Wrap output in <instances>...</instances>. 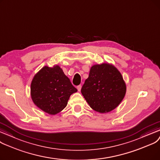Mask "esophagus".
<instances>
[{"label":"esophagus","mask_w":160,"mask_h":160,"mask_svg":"<svg viewBox=\"0 0 160 160\" xmlns=\"http://www.w3.org/2000/svg\"><path fill=\"white\" fill-rule=\"evenodd\" d=\"M81 88H82V86H81V85H79V86H78V87H77V88H78V90L79 92H80V91H81Z\"/></svg>","instance_id":"1"}]
</instances>
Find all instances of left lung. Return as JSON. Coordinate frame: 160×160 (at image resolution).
I'll return each instance as SVG.
<instances>
[{"mask_svg":"<svg viewBox=\"0 0 160 160\" xmlns=\"http://www.w3.org/2000/svg\"><path fill=\"white\" fill-rule=\"evenodd\" d=\"M126 92L122 75L115 66L109 63L91 67L88 78L81 88V93L90 107L100 113L117 108Z\"/></svg>","mask_w":160,"mask_h":160,"instance_id":"left-lung-1","label":"left lung"}]
</instances>
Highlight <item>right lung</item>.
I'll return each mask as SVG.
<instances>
[{"mask_svg": "<svg viewBox=\"0 0 160 160\" xmlns=\"http://www.w3.org/2000/svg\"><path fill=\"white\" fill-rule=\"evenodd\" d=\"M77 91L58 65L43 67L35 74L30 85L34 103L51 115L62 111L70 96Z\"/></svg>", "mask_w": 160, "mask_h": 160, "instance_id": "1", "label": "right lung"}]
</instances>
